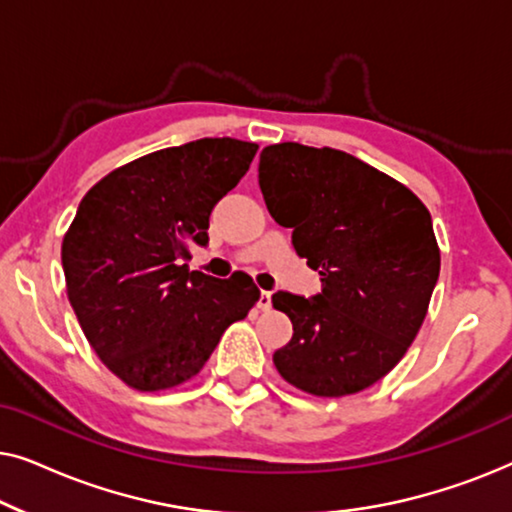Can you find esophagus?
I'll use <instances>...</instances> for the list:
<instances>
[{
  "mask_svg": "<svg viewBox=\"0 0 512 512\" xmlns=\"http://www.w3.org/2000/svg\"><path fill=\"white\" fill-rule=\"evenodd\" d=\"M270 305H272V293L270 291H261L256 307H258V310H270Z\"/></svg>",
  "mask_w": 512,
  "mask_h": 512,
  "instance_id": "34e87169",
  "label": "esophagus"
}]
</instances>
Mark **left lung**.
Instances as JSON below:
<instances>
[{"label":"left lung","instance_id":"8db88e82","mask_svg":"<svg viewBox=\"0 0 512 512\" xmlns=\"http://www.w3.org/2000/svg\"><path fill=\"white\" fill-rule=\"evenodd\" d=\"M258 186L321 275L317 296H272L293 324L272 354L279 375L312 396L368 389L403 359L429 310L440 272L429 209L401 181L328 146H265Z\"/></svg>","mask_w":512,"mask_h":512}]
</instances>
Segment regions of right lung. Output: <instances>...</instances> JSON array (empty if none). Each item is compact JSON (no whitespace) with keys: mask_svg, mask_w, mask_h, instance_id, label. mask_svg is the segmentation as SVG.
Returning a JSON list of instances; mask_svg holds the SVG:
<instances>
[{"mask_svg":"<svg viewBox=\"0 0 512 512\" xmlns=\"http://www.w3.org/2000/svg\"><path fill=\"white\" fill-rule=\"evenodd\" d=\"M256 151L233 137L195 139L118 167L83 195L62 240L67 298L90 347L128 387L191 380L261 296L244 272L216 279L186 265Z\"/></svg>","mask_w":512,"mask_h":512,"instance_id":"obj_1","label":"right lung"}]
</instances>
